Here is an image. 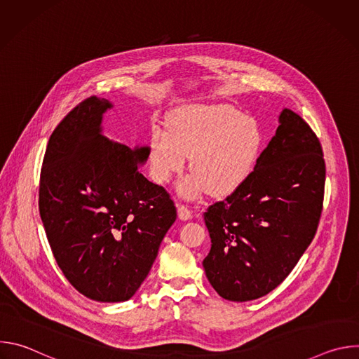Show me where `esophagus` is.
Masks as SVG:
<instances>
[{"label": "esophagus", "instance_id": "34e87169", "mask_svg": "<svg viewBox=\"0 0 359 359\" xmlns=\"http://www.w3.org/2000/svg\"><path fill=\"white\" fill-rule=\"evenodd\" d=\"M177 215H179V219L182 220H189L191 219V212L187 206H184V204H179L177 206Z\"/></svg>", "mask_w": 359, "mask_h": 359}]
</instances>
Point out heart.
<instances>
[{"label":"heart","instance_id":"obj_1","mask_svg":"<svg viewBox=\"0 0 359 359\" xmlns=\"http://www.w3.org/2000/svg\"><path fill=\"white\" fill-rule=\"evenodd\" d=\"M169 129L153 130L151 176L165 184L190 158L193 173L180 184L187 198L206 190L217 197L230 194L251 175L264 147L260 123L230 105L180 108L172 115Z\"/></svg>","mask_w":359,"mask_h":359}]
</instances>
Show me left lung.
Wrapping results in <instances>:
<instances>
[{
  "label": "left lung",
  "mask_w": 359,
  "mask_h": 359,
  "mask_svg": "<svg viewBox=\"0 0 359 359\" xmlns=\"http://www.w3.org/2000/svg\"><path fill=\"white\" fill-rule=\"evenodd\" d=\"M324 187L320 139L284 109L251 175L203 213L212 238L203 267L220 297L257 299L287 278L317 233Z\"/></svg>",
  "instance_id": "obj_1"
}]
</instances>
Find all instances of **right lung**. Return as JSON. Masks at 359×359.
<instances>
[{"instance_id":"obj_1","label":"right lung","mask_w":359,"mask_h":359,"mask_svg":"<svg viewBox=\"0 0 359 359\" xmlns=\"http://www.w3.org/2000/svg\"><path fill=\"white\" fill-rule=\"evenodd\" d=\"M112 105L89 96L50 135L38 206L48 243L67 280L100 302L129 299L147 277L175 223V201L139 165L149 147L130 149L100 135Z\"/></svg>"}]
</instances>
